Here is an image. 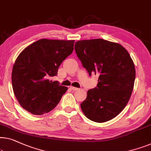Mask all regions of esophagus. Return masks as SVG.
<instances>
[{
  "label": "esophagus",
  "instance_id": "34e87169",
  "mask_svg": "<svg viewBox=\"0 0 151 151\" xmlns=\"http://www.w3.org/2000/svg\"><path fill=\"white\" fill-rule=\"evenodd\" d=\"M70 88L71 90H73V91H78V89H79L78 88H76V87H74V86H71Z\"/></svg>",
  "mask_w": 151,
  "mask_h": 151
}]
</instances>
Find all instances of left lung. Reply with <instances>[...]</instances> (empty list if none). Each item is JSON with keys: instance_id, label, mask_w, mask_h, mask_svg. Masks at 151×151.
<instances>
[{"instance_id": "1", "label": "left lung", "mask_w": 151, "mask_h": 151, "mask_svg": "<svg viewBox=\"0 0 151 151\" xmlns=\"http://www.w3.org/2000/svg\"><path fill=\"white\" fill-rule=\"evenodd\" d=\"M76 53L89 75H99L96 88L80 104L91 121L104 123L115 118L127 104L134 89V63L121 44L102 39L76 41Z\"/></svg>"}]
</instances>
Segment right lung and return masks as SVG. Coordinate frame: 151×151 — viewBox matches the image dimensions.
I'll return each mask as SVG.
<instances>
[{
  "instance_id": "add662e5",
  "label": "right lung",
  "mask_w": 151,
  "mask_h": 151,
  "mask_svg": "<svg viewBox=\"0 0 151 151\" xmlns=\"http://www.w3.org/2000/svg\"><path fill=\"white\" fill-rule=\"evenodd\" d=\"M74 41L41 39L19 54L13 67L12 82L14 95L24 110L42 115L57 106L68 88L51 79L72 53Z\"/></svg>"
}]
</instances>
